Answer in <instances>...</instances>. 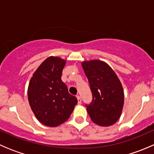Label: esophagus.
I'll use <instances>...</instances> for the list:
<instances>
[{
  "mask_svg": "<svg viewBox=\"0 0 154 154\" xmlns=\"http://www.w3.org/2000/svg\"><path fill=\"white\" fill-rule=\"evenodd\" d=\"M77 100H78V103H79V104H81L82 100H81V98H80V96L77 95Z\"/></svg>",
  "mask_w": 154,
  "mask_h": 154,
  "instance_id": "obj_1",
  "label": "esophagus"
}]
</instances>
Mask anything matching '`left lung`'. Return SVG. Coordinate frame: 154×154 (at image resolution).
<instances>
[{
	"label": "left lung",
	"instance_id": "obj_1",
	"mask_svg": "<svg viewBox=\"0 0 154 154\" xmlns=\"http://www.w3.org/2000/svg\"><path fill=\"white\" fill-rule=\"evenodd\" d=\"M82 67L92 92V102L86 105L87 112L96 125H114L122 115L125 94L118 76L105 62L99 60L83 61Z\"/></svg>",
	"mask_w": 154,
	"mask_h": 154
}]
</instances>
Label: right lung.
I'll list each match as a JSON object with an SVG mask.
<instances>
[{"label": "right lung", "mask_w": 154, "mask_h": 154, "mask_svg": "<svg viewBox=\"0 0 154 154\" xmlns=\"http://www.w3.org/2000/svg\"><path fill=\"white\" fill-rule=\"evenodd\" d=\"M66 63L60 57H48L29 80V106L38 122L48 127H57L66 122L77 103V99L68 93L62 81Z\"/></svg>", "instance_id": "right-lung-1"}]
</instances>
